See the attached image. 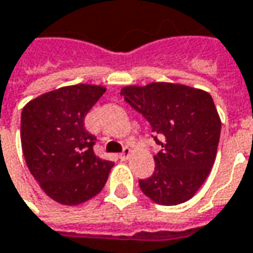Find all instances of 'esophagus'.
Instances as JSON below:
<instances>
[{
    "instance_id": "34e87169",
    "label": "esophagus",
    "mask_w": 253,
    "mask_h": 253,
    "mask_svg": "<svg viewBox=\"0 0 253 253\" xmlns=\"http://www.w3.org/2000/svg\"><path fill=\"white\" fill-rule=\"evenodd\" d=\"M130 154H131V149L125 147V148H123V151H122V154H120V159H127V158L130 156Z\"/></svg>"
}]
</instances>
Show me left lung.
Returning a JSON list of instances; mask_svg holds the SVG:
<instances>
[{
  "mask_svg": "<svg viewBox=\"0 0 253 253\" xmlns=\"http://www.w3.org/2000/svg\"><path fill=\"white\" fill-rule=\"evenodd\" d=\"M120 95L147 119L161 147L155 171L138 180L142 192L159 205L191 199L212 169L220 138V118L211 94L181 84L125 87Z\"/></svg>",
  "mask_w": 253,
  "mask_h": 253,
  "instance_id": "left-lung-1",
  "label": "left lung"
}]
</instances>
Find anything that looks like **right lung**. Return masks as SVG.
I'll use <instances>...</instances> for the list:
<instances>
[{"label": "right lung", "mask_w": 253, "mask_h": 253, "mask_svg": "<svg viewBox=\"0 0 253 253\" xmlns=\"http://www.w3.org/2000/svg\"><path fill=\"white\" fill-rule=\"evenodd\" d=\"M104 87L77 84L30 101L22 111L20 140L27 168L48 197L79 205L104 188L113 162L94 154L97 137L84 118Z\"/></svg>", "instance_id": "obj_1"}]
</instances>
